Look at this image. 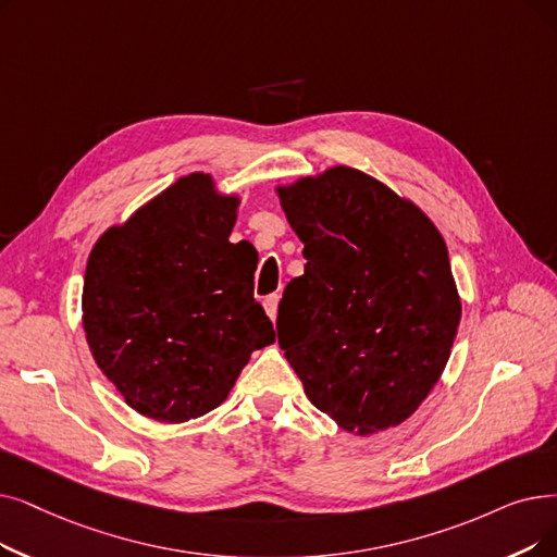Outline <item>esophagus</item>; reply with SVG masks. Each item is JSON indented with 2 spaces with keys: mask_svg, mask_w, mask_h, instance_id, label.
Masks as SVG:
<instances>
[{
  "mask_svg": "<svg viewBox=\"0 0 557 557\" xmlns=\"http://www.w3.org/2000/svg\"><path fill=\"white\" fill-rule=\"evenodd\" d=\"M277 305H280V296L277 294H271L269 298L263 300V309L271 317V321H275V317H277Z\"/></svg>",
  "mask_w": 557,
  "mask_h": 557,
  "instance_id": "1",
  "label": "esophagus"
}]
</instances>
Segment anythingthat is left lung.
<instances>
[{"instance_id": "left-lung-1", "label": "left lung", "mask_w": 557, "mask_h": 557, "mask_svg": "<svg viewBox=\"0 0 557 557\" xmlns=\"http://www.w3.org/2000/svg\"><path fill=\"white\" fill-rule=\"evenodd\" d=\"M277 196L307 259L280 302L284 357L338 428L400 425L440 382L462 317L444 236L414 202L348 165Z\"/></svg>"}]
</instances>
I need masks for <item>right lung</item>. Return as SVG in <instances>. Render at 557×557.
I'll list each match as a JSON object with an SVG mask.
<instances>
[{"instance_id":"add662e5","label":"right lung","mask_w":557,"mask_h":557,"mask_svg":"<svg viewBox=\"0 0 557 557\" xmlns=\"http://www.w3.org/2000/svg\"><path fill=\"white\" fill-rule=\"evenodd\" d=\"M236 196L190 173L92 246L84 330L100 371L138 414L184 423L219 407L275 330L255 300L250 248L230 244Z\"/></svg>"}]
</instances>
